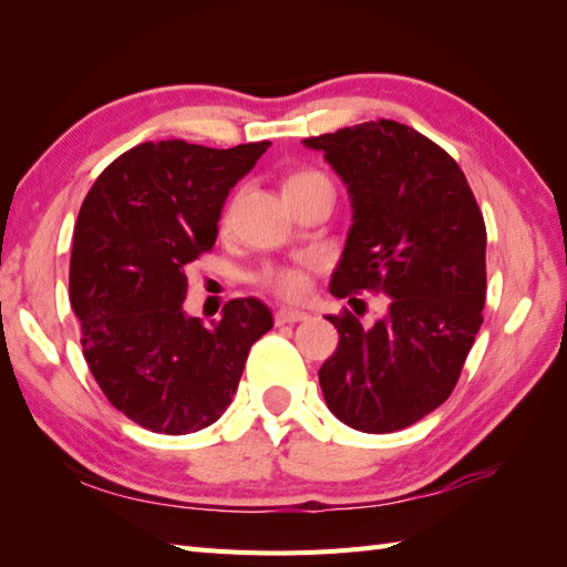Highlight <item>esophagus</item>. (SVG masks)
<instances>
[{"instance_id": "34e87169", "label": "esophagus", "mask_w": 567, "mask_h": 567, "mask_svg": "<svg viewBox=\"0 0 567 567\" xmlns=\"http://www.w3.org/2000/svg\"><path fill=\"white\" fill-rule=\"evenodd\" d=\"M305 319H309L307 311L292 309V307L277 309V315H275V323H277V327H282V323H297V321H305Z\"/></svg>"}]
</instances>
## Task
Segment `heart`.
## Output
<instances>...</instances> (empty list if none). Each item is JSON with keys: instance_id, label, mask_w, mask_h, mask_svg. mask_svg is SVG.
<instances>
[{"instance_id": "obj_1", "label": "heart", "mask_w": 567, "mask_h": 567, "mask_svg": "<svg viewBox=\"0 0 567 567\" xmlns=\"http://www.w3.org/2000/svg\"><path fill=\"white\" fill-rule=\"evenodd\" d=\"M323 177L317 171H299L292 173L290 177L285 179V189L297 187V185H305L309 179H317ZM262 282L270 287L272 292H277L285 299H299L305 297L309 290V275L305 265H287V268H272V270H265L262 272Z\"/></svg>"}]
</instances>
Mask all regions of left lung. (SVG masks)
Instances as JSON below:
<instances>
[{
    "mask_svg": "<svg viewBox=\"0 0 567 567\" xmlns=\"http://www.w3.org/2000/svg\"><path fill=\"white\" fill-rule=\"evenodd\" d=\"M302 143L323 153L353 209L331 295L355 315L353 292L388 297L370 327L351 311L327 317L339 348L319 370L323 400L355 431H400L449 400L483 327V212L451 155L404 124L380 118Z\"/></svg>",
    "mask_w": 567,
    "mask_h": 567,
    "instance_id": "obj_1",
    "label": "left lung"
}]
</instances>
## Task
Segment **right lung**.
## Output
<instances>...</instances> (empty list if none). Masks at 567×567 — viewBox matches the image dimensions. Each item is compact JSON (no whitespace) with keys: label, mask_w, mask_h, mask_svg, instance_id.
I'll return each instance as SVG.
<instances>
[{"label":"right lung","mask_w":567,"mask_h":567,"mask_svg":"<svg viewBox=\"0 0 567 567\" xmlns=\"http://www.w3.org/2000/svg\"><path fill=\"white\" fill-rule=\"evenodd\" d=\"M270 141L216 151L141 143L84 197L70 258L82 353L118 412L185 436L231 404L250 346L272 329L260 299H231L212 327L183 309L187 265L212 250L228 192Z\"/></svg>","instance_id":"obj_1"}]
</instances>
